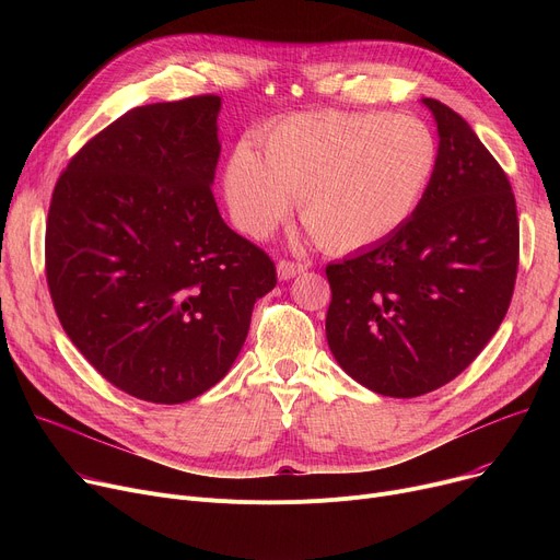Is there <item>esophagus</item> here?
I'll use <instances>...</instances> for the list:
<instances>
[{
  "label": "esophagus",
  "mask_w": 560,
  "mask_h": 560,
  "mask_svg": "<svg viewBox=\"0 0 560 560\" xmlns=\"http://www.w3.org/2000/svg\"><path fill=\"white\" fill-rule=\"evenodd\" d=\"M306 270V262H300V260H288V258H281L277 262V272H279V279H292L295 275L304 272Z\"/></svg>",
  "instance_id": "esophagus-1"
}]
</instances>
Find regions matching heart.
<instances>
[{"mask_svg":"<svg viewBox=\"0 0 560 560\" xmlns=\"http://www.w3.org/2000/svg\"><path fill=\"white\" fill-rule=\"evenodd\" d=\"M226 167L231 218L252 238L268 235L300 195V215L329 252L386 243L422 206L440 163L433 129L416 115L319 110L288 115Z\"/></svg>","mask_w":560,"mask_h":560,"instance_id":"1","label":"heart"}]
</instances>
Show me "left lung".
<instances>
[{
	"mask_svg": "<svg viewBox=\"0 0 560 560\" xmlns=\"http://www.w3.org/2000/svg\"><path fill=\"white\" fill-rule=\"evenodd\" d=\"M435 117L440 163L418 213L386 243L327 265V340L384 397H420L472 363L509 311L520 224L506 172L463 117Z\"/></svg>",
	"mask_w": 560,
	"mask_h": 560,
	"instance_id": "obj_1",
	"label": "left lung"
}]
</instances>
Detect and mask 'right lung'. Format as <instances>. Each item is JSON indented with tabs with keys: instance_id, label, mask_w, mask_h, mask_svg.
I'll use <instances>...</instances> for the list:
<instances>
[{
	"instance_id": "1",
	"label": "right lung",
	"mask_w": 560,
	"mask_h": 560,
	"mask_svg": "<svg viewBox=\"0 0 560 560\" xmlns=\"http://www.w3.org/2000/svg\"><path fill=\"white\" fill-rule=\"evenodd\" d=\"M218 95L131 108L58 176L45 275L61 327L108 384L182 404L229 372L275 260L229 229L211 190Z\"/></svg>"
}]
</instances>
